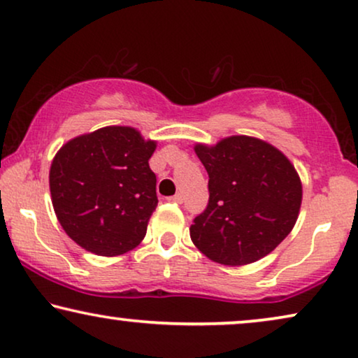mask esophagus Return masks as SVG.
Listing matches in <instances>:
<instances>
[{
	"mask_svg": "<svg viewBox=\"0 0 358 358\" xmlns=\"http://www.w3.org/2000/svg\"><path fill=\"white\" fill-rule=\"evenodd\" d=\"M169 201H170V203H177V204H181V203H183V196H181L180 193H177V194L170 196Z\"/></svg>",
	"mask_w": 358,
	"mask_h": 358,
	"instance_id": "34e87169",
	"label": "esophagus"
}]
</instances>
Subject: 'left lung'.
Listing matches in <instances>:
<instances>
[{"label":"left lung","instance_id":"8db88e82","mask_svg":"<svg viewBox=\"0 0 358 358\" xmlns=\"http://www.w3.org/2000/svg\"><path fill=\"white\" fill-rule=\"evenodd\" d=\"M196 154L209 175V203L196 215L189 235L213 261L255 263L269 255L299 217L301 183L294 165L273 145L231 136Z\"/></svg>","mask_w":358,"mask_h":358}]
</instances>
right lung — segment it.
Returning a JSON list of instances; mask_svg holds the SVG:
<instances>
[{
    "label": "right lung",
    "mask_w": 358,
    "mask_h": 358,
    "mask_svg": "<svg viewBox=\"0 0 358 358\" xmlns=\"http://www.w3.org/2000/svg\"><path fill=\"white\" fill-rule=\"evenodd\" d=\"M154 141L107 127L63 145L50 169V193L64 231L84 250L118 256L143 241L157 208L149 159Z\"/></svg>",
    "instance_id": "add662e5"
}]
</instances>
